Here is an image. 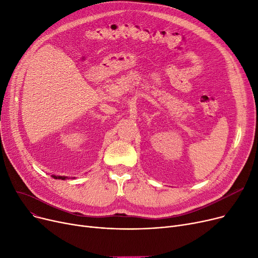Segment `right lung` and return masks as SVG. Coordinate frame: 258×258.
Returning a JSON list of instances; mask_svg holds the SVG:
<instances>
[{
    "label": "right lung",
    "instance_id": "right-lung-1",
    "mask_svg": "<svg viewBox=\"0 0 258 258\" xmlns=\"http://www.w3.org/2000/svg\"><path fill=\"white\" fill-rule=\"evenodd\" d=\"M52 178L58 179V180H66L67 179V177H60V175H54V174H52Z\"/></svg>",
    "mask_w": 258,
    "mask_h": 258
}]
</instances>
